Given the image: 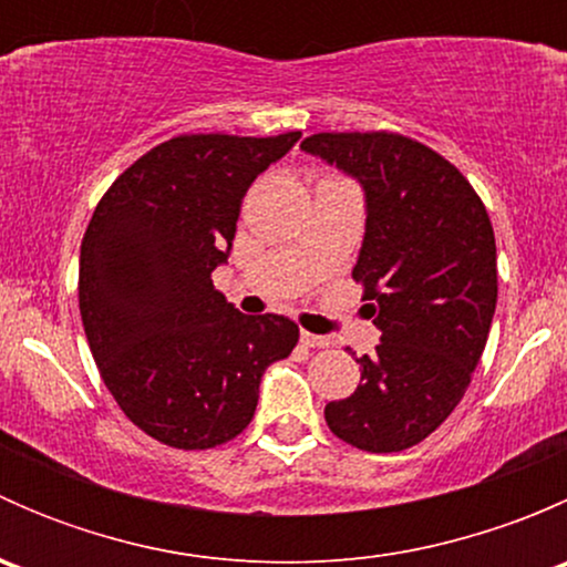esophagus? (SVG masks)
<instances>
[{"label": "esophagus", "mask_w": 567, "mask_h": 567, "mask_svg": "<svg viewBox=\"0 0 567 567\" xmlns=\"http://www.w3.org/2000/svg\"><path fill=\"white\" fill-rule=\"evenodd\" d=\"M301 346H307V348H329L331 340H329V337H320V334H312V331L301 329Z\"/></svg>", "instance_id": "34e87169"}]
</instances>
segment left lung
Segmentation results:
<instances>
[{
  "label": "left lung",
  "mask_w": 567,
  "mask_h": 567,
  "mask_svg": "<svg viewBox=\"0 0 567 567\" xmlns=\"http://www.w3.org/2000/svg\"><path fill=\"white\" fill-rule=\"evenodd\" d=\"M307 153L359 177L368 194L353 279L381 329L362 381L326 403L329 431L364 453H400L461 403L496 310L488 210L455 164L394 131H320Z\"/></svg>",
  "instance_id": "8db88e82"
}]
</instances>
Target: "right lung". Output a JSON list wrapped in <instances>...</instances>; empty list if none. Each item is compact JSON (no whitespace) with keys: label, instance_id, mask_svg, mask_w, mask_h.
<instances>
[{"label":"right lung","instance_id":"obj_1","mask_svg":"<svg viewBox=\"0 0 567 567\" xmlns=\"http://www.w3.org/2000/svg\"><path fill=\"white\" fill-rule=\"evenodd\" d=\"M177 134L106 188L79 255V312L106 390L140 431L175 450L233 442L260 375L290 357L299 326L244 316L214 290L244 194L299 142Z\"/></svg>","mask_w":567,"mask_h":567}]
</instances>
